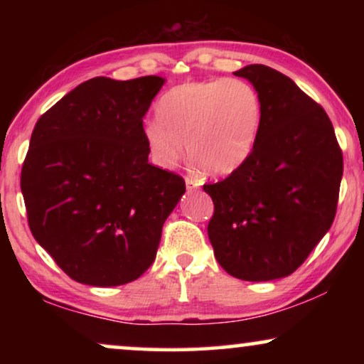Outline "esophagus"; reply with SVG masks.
I'll return each instance as SVG.
<instances>
[{
	"instance_id": "obj_1",
	"label": "esophagus",
	"mask_w": 364,
	"mask_h": 364,
	"mask_svg": "<svg viewBox=\"0 0 364 364\" xmlns=\"http://www.w3.org/2000/svg\"><path fill=\"white\" fill-rule=\"evenodd\" d=\"M186 186H187V191L192 192V191H197V188H198V182L196 181V178L187 177L186 178Z\"/></svg>"
}]
</instances>
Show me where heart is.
Wrapping results in <instances>:
<instances>
[{
    "instance_id": "1",
    "label": "heart",
    "mask_w": 364,
    "mask_h": 364,
    "mask_svg": "<svg viewBox=\"0 0 364 364\" xmlns=\"http://www.w3.org/2000/svg\"><path fill=\"white\" fill-rule=\"evenodd\" d=\"M263 124V102L250 82L237 77L192 81L159 97L156 121L142 137L152 161L171 168L184 142L196 171L222 177L240 168L255 147Z\"/></svg>"
}]
</instances>
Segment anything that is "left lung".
I'll list each match as a JSON object with an SVG mask.
<instances>
[{
	"label": "left lung",
	"instance_id": "8db88e82",
	"mask_svg": "<svg viewBox=\"0 0 364 364\" xmlns=\"http://www.w3.org/2000/svg\"><path fill=\"white\" fill-rule=\"evenodd\" d=\"M233 74L260 94L263 124L247 162L203 186L215 207L207 232L228 275L277 280L291 275L330 230L343 154L325 109L290 77L263 64Z\"/></svg>",
	"mask_w": 364,
	"mask_h": 364
}]
</instances>
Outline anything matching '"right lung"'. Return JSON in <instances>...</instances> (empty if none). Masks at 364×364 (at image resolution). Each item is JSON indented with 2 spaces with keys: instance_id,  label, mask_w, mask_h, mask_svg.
Returning a JSON list of instances; mask_svg holds the SVG:
<instances>
[{
  "instance_id": "right-lung-1",
  "label": "right lung",
  "mask_w": 364,
  "mask_h": 364,
  "mask_svg": "<svg viewBox=\"0 0 364 364\" xmlns=\"http://www.w3.org/2000/svg\"><path fill=\"white\" fill-rule=\"evenodd\" d=\"M166 79L94 77L38 119L21 171L33 237L84 285L137 280L166 218L186 192L181 176L149 164L142 117Z\"/></svg>"
}]
</instances>
